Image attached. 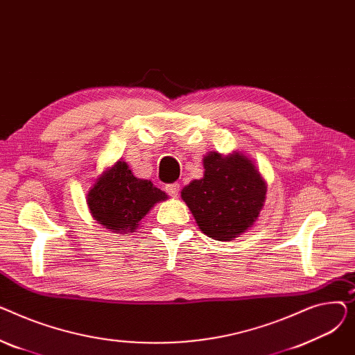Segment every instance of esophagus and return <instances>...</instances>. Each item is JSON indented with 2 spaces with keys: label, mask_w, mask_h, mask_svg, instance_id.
Masks as SVG:
<instances>
[{
  "label": "esophagus",
  "mask_w": 355,
  "mask_h": 355,
  "mask_svg": "<svg viewBox=\"0 0 355 355\" xmlns=\"http://www.w3.org/2000/svg\"><path fill=\"white\" fill-rule=\"evenodd\" d=\"M180 189H181V185L178 184V182H175V184H170V185H166V193L170 194L171 197H177L178 194H180Z\"/></svg>",
  "instance_id": "esophagus-1"
}]
</instances>
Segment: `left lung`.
I'll list each match as a JSON object with an SVG mask.
<instances>
[{
  "mask_svg": "<svg viewBox=\"0 0 355 355\" xmlns=\"http://www.w3.org/2000/svg\"><path fill=\"white\" fill-rule=\"evenodd\" d=\"M204 175L181 191L200 230L214 240L230 241L248 232L262 211L268 184L246 154L209 153Z\"/></svg>",
  "mask_w": 355,
  "mask_h": 355,
  "instance_id": "8db88e82",
  "label": "left lung"
}]
</instances>
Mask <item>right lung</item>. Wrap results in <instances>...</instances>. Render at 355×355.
Segmentation results:
<instances>
[{
	"label": "right lung",
	"instance_id": "right-lung-1",
	"mask_svg": "<svg viewBox=\"0 0 355 355\" xmlns=\"http://www.w3.org/2000/svg\"><path fill=\"white\" fill-rule=\"evenodd\" d=\"M168 196L149 180L137 178L125 161L118 159L96 178L86 201L92 217L114 233H134L141 220Z\"/></svg>",
	"mask_w": 355,
	"mask_h": 355
}]
</instances>
